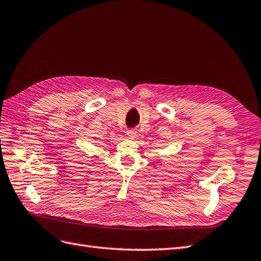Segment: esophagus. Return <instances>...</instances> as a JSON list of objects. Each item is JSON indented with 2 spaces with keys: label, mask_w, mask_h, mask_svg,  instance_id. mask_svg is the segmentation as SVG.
Listing matches in <instances>:
<instances>
[{
  "label": "esophagus",
  "mask_w": 261,
  "mask_h": 261,
  "mask_svg": "<svg viewBox=\"0 0 261 261\" xmlns=\"http://www.w3.org/2000/svg\"><path fill=\"white\" fill-rule=\"evenodd\" d=\"M126 136H128L130 139H135L137 136V131L136 130H128L126 131Z\"/></svg>",
  "instance_id": "1"
}]
</instances>
